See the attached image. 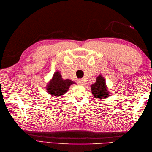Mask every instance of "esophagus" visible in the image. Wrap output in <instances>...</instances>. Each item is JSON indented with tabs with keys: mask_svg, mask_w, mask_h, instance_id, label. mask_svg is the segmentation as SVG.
<instances>
[{
	"mask_svg": "<svg viewBox=\"0 0 152 152\" xmlns=\"http://www.w3.org/2000/svg\"><path fill=\"white\" fill-rule=\"evenodd\" d=\"M78 83L79 84H80V85H84L85 84V81L83 80H78Z\"/></svg>",
	"mask_w": 152,
	"mask_h": 152,
	"instance_id": "1",
	"label": "esophagus"
}]
</instances>
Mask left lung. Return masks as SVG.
<instances>
[{
	"instance_id": "obj_1",
	"label": "left lung",
	"mask_w": 152,
	"mask_h": 152,
	"mask_svg": "<svg viewBox=\"0 0 152 152\" xmlns=\"http://www.w3.org/2000/svg\"><path fill=\"white\" fill-rule=\"evenodd\" d=\"M105 83L104 78L99 75L96 78V82L91 85V91L96 98L104 99L109 95Z\"/></svg>"
}]
</instances>
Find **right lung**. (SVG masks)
<instances>
[{"label":"right lung","mask_w":152,"mask_h":152,"mask_svg":"<svg viewBox=\"0 0 152 152\" xmlns=\"http://www.w3.org/2000/svg\"><path fill=\"white\" fill-rule=\"evenodd\" d=\"M75 82L66 79L63 80L59 71L54 73L53 78L46 87L48 92L53 96H61L64 94L69 89L70 85Z\"/></svg>","instance_id":"obj_1"}]
</instances>
